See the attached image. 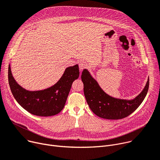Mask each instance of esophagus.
Here are the masks:
<instances>
[{
    "label": "esophagus",
    "mask_w": 160,
    "mask_h": 160,
    "mask_svg": "<svg viewBox=\"0 0 160 160\" xmlns=\"http://www.w3.org/2000/svg\"><path fill=\"white\" fill-rule=\"evenodd\" d=\"M87 66V64L85 62H80L79 63V68L81 70L83 69L84 68H85Z\"/></svg>",
    "instance_id": "1"
}]
</instances>
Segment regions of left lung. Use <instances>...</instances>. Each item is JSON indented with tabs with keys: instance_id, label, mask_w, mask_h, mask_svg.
Masks as SVG:
<instances>
[{
	"instance_id": "obj_1",
	"label": "left lung",
	"mask_w": 160,
	"mask_h": 160,
	"mask_svg": "<svg viewBox=\"0 0 160 160\" xmlns=\"http://www.w3.org/2000/svg\"><path fill=\"white\" fill-rule=\"evenodd\" d=\"M87 102L94 114L106 119H121L132 113L146 96L149 78L143 91L133 99L127 100L113 98L106 94L89 72L85 69L81 76Z\"/></svg>"
}]
</instances>
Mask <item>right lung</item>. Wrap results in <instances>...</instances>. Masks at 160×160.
<instances>
[{
	"label": "right lung",
	"mask_w": 160,
	"mask_h": 160,
	"mask_svg": "<svg viewBox=\"0 0 160 160\" xmlns=\"http://www.w3.org/2000/svg\"><path fill=\"white\" fill-rule=\"evenodd\" d=\"M79 74L78 64L68 67L53 86L44 90L29 91L17 83L9 65L8 81L11 92L20 105L33 115L48 117L59 113L63 109L72 83Z\"/></svg>",
	"instance_id": "add662e5"
}]
</instances>
